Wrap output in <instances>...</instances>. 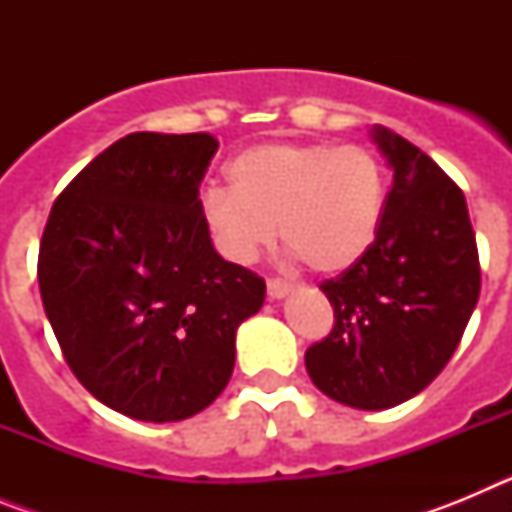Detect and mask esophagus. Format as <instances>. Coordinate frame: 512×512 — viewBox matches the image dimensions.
<instances>
[{"label":"esophagus","mask_w":512,"mask_h":512,"mask_svg":"<svg viewBox=\"0 0 512 512\" xmlns=\"http://www.w3.org/2000/svg\"><path fill=\"white\" fill-rule=\"evenodd\" d=\"M289 289H292V284L284 282V279L274 277V279H269V282H266V295H269V300H282Z\"/></svg>","instance_id":"esophagus-1"}]
</instances>
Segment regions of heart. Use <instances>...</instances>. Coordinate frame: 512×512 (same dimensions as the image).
<instances>
[{
    "mask_svg": "<svg viewBox=\"0 0 512 512\" xmlns=\"http://www.w3.org/2000/svg\"><path fill=\"white\" fill-rule=\"evenodd\" d=\"M230 189L202 194V220L235 264H253L282 233L318 274L359 264L379 238L387 169L372 148L348 143H259L228 164Z\"/></svg>",
    "mask_w": 512,
    "mask_h": 512,
    "instance_id": "obj_1",
    "label": "heart"
}]
</instances>
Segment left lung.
Here are the masks:
<instances>
[{"instance_id":"obj_1","label":"left lung","mask_w":512,"mask_h":512,"mask_svg":"<svg viewBox=\"0 0 512 512\" xmlns=\"http://www.w3.org/2000/svg\"><path fill=\"white\" fill-rule=\"evenodd\" d=\"M392 166L379 238L320 289L333 330L305 351L310 379L359 410L395 408L449 364L479 300V256L464 192L418 146L372 130Z\"/></svg>"}]
</instances>
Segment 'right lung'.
Segmentation results:
<instances>
[{"mask_svg":"<svg viewBox=\"0 0 512 512\" xmlns=\"http://www.w3.org/2000/svg\"><path fill=\"white\" fill-rule=\"evenodd\" d=\"M207 133H130L58 194L38 282L63 359L107 408L192 418L225 390L235 330L264 305L259 274L225 261L202 220Z\"/></svg>","mask_w":512,"mask_h":512,"instance_id":"obj_1","label":"right lung"}]
</instances>
